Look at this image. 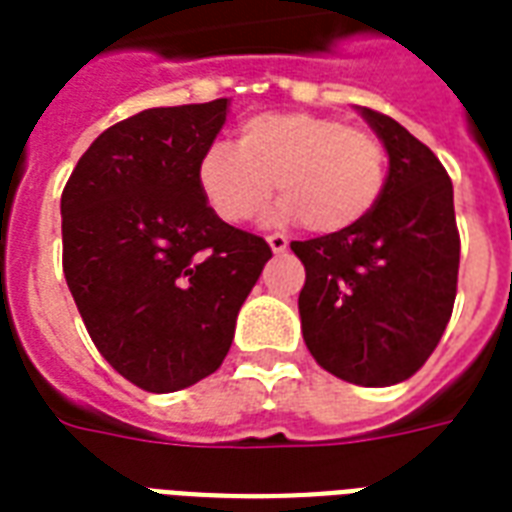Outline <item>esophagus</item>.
<instances>
[{
    "label": "esophagus",
    "instance_id": "obj_1",
    "mask_svg": "<svg viewBox=\"0 0 512 512\" xmlns=\"http://www.w3.org/2000/svg\"><path fill=\"white\" fill-rule=\"evenodd\" d=\"M267 242H270L272 253H286V251H289V240H286L283 234H270V237H267Z\"/></svg>",
    "mask_w": 512,
    "mask_h": 512
}]
</instances>
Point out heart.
<instances>
[{"mask_svg": "<svg viewBox=\"0 0 512 512\" xmlns=\"http://www.w3.org/2000/svg\"><path fill=\"white\" fill-rule=\"evenodd\" d=\"M199 190L226 223H245L272 199L275 223L302 220L313 234H338L374 210L387 179V152L374 133L341 119L278 111L240 128L237 147L215 141L201 155Z\"/></svg>", "mask_w": 512, "mask_h": 512, "instance_id": "1", "label": "heart"}]
</instances>
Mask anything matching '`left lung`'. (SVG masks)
Wrapping results in <instances>:
<instances>
[{
    "label": "left lung",
    "mask_w": 512,
    "mask_h": 512,
    "mask_svg": "<svg viewBox=\"0 0 512 512\" xmlns=\"http://www.w3.org/2000/svg\"><path fill=\"white\" fill-rule=\"evenodd\" d=\"M387 152L376 207L357 226L292 242L305 264L300 322L324 371L390 387L420 371L455 302L461 242L453 182L423 141L379 111L357 106Z\"/></svg>",
    "instance_id": "1"
}]
</instances>
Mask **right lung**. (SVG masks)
Masks as SVG:
<instances>
[{"mask_svg":"<svg viewBox=\"0 0 512 512\" xmlns=\"http://www.w3.org/2000/svg\"><path fill=\"white\" fill-rule=\"evenodd\" d=\"M229 98L147 108L103 130L62 193V267L89 338L147 393L215 374L272 251L199 190Z\"/></svg>","mask_w":512,"mask_h":512,"instance_id":"obj_1","label":"right lung"}]
</instances>
